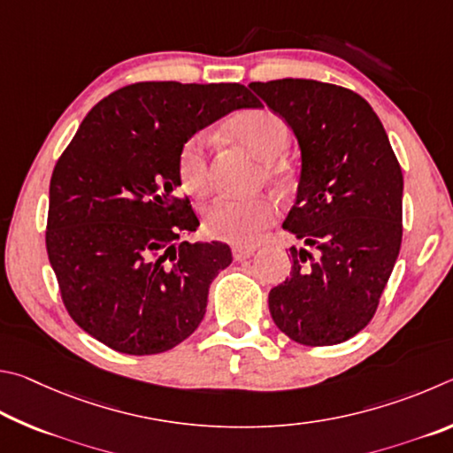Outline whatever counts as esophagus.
Instances as JSON below:
<instances>
[{"label":"esophagus","instance_id":"obj_1","mask_svg":"<svg viewBox=\"0 0 453 453\" xmlns=\"http://www.w3.org/2000/svg\"><path fill=\"white\" fill-rule=\"evenodd\" d=\"M257 247H233V257L234 260H244L255 255Z\"/></svg>","mask_w":453,"mask_h":453}]
</instances>
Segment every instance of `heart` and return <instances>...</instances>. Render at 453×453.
Here are the masks:
<instances>
[{
	"instance_id": "obj_1",
	"label": "heart",
	"mask_w": 453,
	"mask_h": 453,
	"mask_svg": "<svg viewBox=\"0 0 453 453\" xmlns=\"http://www.w3.org/2000/svg\"><path fill=\"white\" fill-rule=\"evenodd\" d=\"M233 137L260 161H273L288 142V127L273 111H249L231 125ZM179 177L193 195H204L211 187L209 134L196 133L179 153ZM274 220V204L268 198L217 196L203 212L204 233L233 244L257 242Z\"/></svg>"
}]
</instances>
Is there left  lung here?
I'll return each instance as SVG.
<instances>
[{
  "label": "left lung",
  "mask_w": 453,
  "mask_h": 453,
  "mask_svg": "<svg viewBox=\"0 0 453 453\" xmlns=\"http://www.w3.org/2000/svg\"><path fill=\"white\" fill-rule=\"evenodd\" d=\"M249 87L288 123L300 147L296 198L282 226L304 247L290 249V276L271 290L268 308L295 342L340 344L372 320L398 258L400 163L358 93L314 79Z\"/></svg>",
  "instance_id": "left-lung-1"
}]
</instances>
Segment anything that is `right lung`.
<instances>
[{"instance_id": "right-lung-1", "label": "right lung", "mask_w": 453, "mask_h": 453, "mask_svg": "<svg viewBox=\"0 0 453 453\" xmlns=\"http://www.w3.org/2000/svg\"><path fill=\"white\" fill-rule=\"evenodd\" d=\"M263 107L241 83L145 81L107 95L79 125L50 182L47 257L71 319L117 352L147 356L187 340L209 288L233 263L196 231L179 198V153L236 109Z\"/></svg>"}]
</instances>
